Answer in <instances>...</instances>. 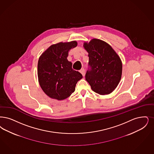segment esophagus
<instances>
[{
	"mask_svg": "<svg viewBox=\"0 0 154 154\" xmlns=\"http://www.w3.org/2000/svg\"><path fill=\"white\" fill-rule=\"evenodd\" d=\"M80 72L82 74V75H83V76H84L85 75V70L84 69H81L80 70Z\"/></svg>",
	"mask_w": 154,
	"mask_h": 154,
	"instance_id": "obj_1",
	"label": "esophagus"
}]
</instances>
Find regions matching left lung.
Listing matches in <instances>:
<instances>
[{"label": "left lung", "instance_id": "1", "mask_svg": "<svg viewBox=\"0 0 154 154\" xmlns=\"http://www.w3.org/2000/svg\"><path fill=\"white\" fill-rule=\"evenodd\" d=\"M88 53L91 70L85 80L93 91L101 95L112 92L120 82L122 75V62L111 46L101 39L93 38L83 45Z\"/></svg>", "mask_w": 154, "mask_h": 154}]
</instances>
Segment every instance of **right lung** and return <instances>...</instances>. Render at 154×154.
Wrapping results in <instances>:
<instances>
[{"mask_svg": "<svg viewBox=\"0 0 154 154\" xmlns=\"http://www.w3.org/2000/svg\"><path fill=\"white\" fill-rule=\"evenodd\" d=\"M77 46L75 41L53 44L39 58L38 82L43 92L51 99H67L82 78L80 72L72 69V63L67 59L69 51Z\"/></svg>", "mask_w": 154, "mask_h": 154, "instance_id": "obj_1", "label": "right lung"}]
</instances>
